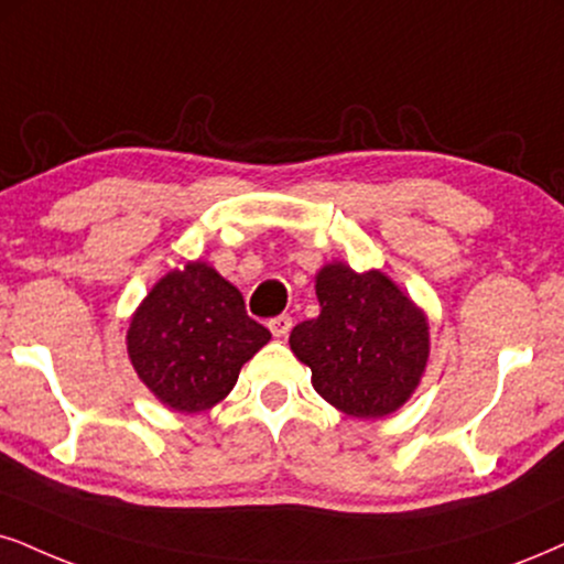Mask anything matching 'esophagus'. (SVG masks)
Listing matches in <instances>:
<instances>
[{"mask_svg":"<svg viewBox=\"0 0 564 564\" xmlns=\"http://www.w3.org/2000/svg\"><path fill=\"white\" fill-rule=\"evenodd\" d=\"M269 329L274 337H288L290 329H293V316L282 314V316L269 318Z\"/></svg>","mask_w":564,"mask_h":564,"instance_id":"34e87169","label":"esophagus"}]
</instances>
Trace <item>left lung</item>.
I'll list each match as a JSON object with an SVG mask.
<instances>
[{
	"label": "left lung",
	"mask_w": 564,
	"mask_h": 564,
	"mask_svg": "<svg viewBox=\"0 0 564 564\" xmlns=\"http://www.w3.org/2000/svg\"><path fill=\"white\" fill-rule=\"evenodd\" d=\"M322 314L301 322L290 347L311 368L322 398L352 419H381L419 387L429 324L381 271L329 263L316 276Z\"/></svg>",
	"instance_id": "obj_1"
}]
</instances>
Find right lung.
Returning a JSON list of instances; mask_svg holds the SVG:
<instances>
[{
  "label": "right lung",
  "mask_w": 564,
  "mask_h": 564,
  "mask_svg": "<svg viewBox=\"0 0 564 564\" xmlns=\"http://www.w3.org/2000/svg\"><path fill=\"white\" fill-rule=\"evenodd\" d=\"M269 339L246 314L240 290L196 261L154 284L130 322L128 352L164 405L200 413L227 398L242 364Z\"/></svg>",
  "instance_id": "right-lung-1"
}]
</instances>
